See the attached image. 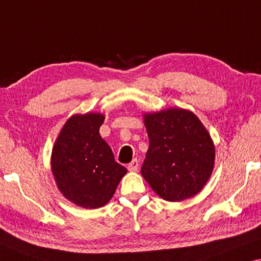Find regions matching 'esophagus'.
<instances>
[{
    "label": "esophagus",
    "instance_id": "esophagus-1",
    "mask_svg": "<svg viewBox=\"0 0 261 261\" xmlns=\"http://www.w3.org/2000/svg\"><path fill=\"white\" fill-rule=\"evenodd\" d=\"M127 168H128V170H129V171H138V169H139V160L134 159L133 161L128 164Z\"/></svg>",
    "mask_w": 261,
    "mask_h": 261
}]
</instances>
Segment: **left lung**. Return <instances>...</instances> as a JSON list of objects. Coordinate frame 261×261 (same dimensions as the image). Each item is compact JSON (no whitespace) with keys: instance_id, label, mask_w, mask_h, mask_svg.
<instances>
[{"instance_id":"left-lung-1","label":"left lung","mask_w":261,"mask_h":261,"mask_svg":"<svg viewBox=\"0 0 261 261\" xmlns=\"http://www.w3.org/2000/svg\"><path fill=\"white\" fill-rule=\"evenodd\" d=\"M149 148L141 175L160 197L181 202L197 195L215 166L209 132L189 110L168 108L144 113Z\"/></svg>"}]
</instances>
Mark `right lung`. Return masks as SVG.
<instances>
[{"label":"right lung","instance_id":"add662e5","mask_svg":"<svg viewBox=\"0 0 261 261\" xmlns=\"http://www.w3.org/2000/svg\"><path fill=\"white\" fill-rule=\"evenodd\" d=\"M105 115L74 114L63 126L51 154V170L64 197L85 209L110 202L127 169L115 162L99 129Z\"/></svg>","mask_w":261,"mask_h":261}]
</instances>
